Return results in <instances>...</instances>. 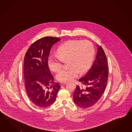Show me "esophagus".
I'll return each mask as SVG.
<instances>
[{
  "label": "esophagus",
  "mask_w": 132,
  "mask_h": 132,
  "mask_svg": "<svg viewBox=\"0 0 132 132\" xmlns=\"http://www.w3.org/2000/svg\"><path fill=\"white\" fill-rule=\"evenodd\" d=\"M66 84V82H60V86H63V85H65Z\"/></svg>",
  "instance_id": "34e87169"
}]
</instances>
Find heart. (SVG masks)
I'll use <instances>...</instances> for the list:
<instances>
[{"instance_id": "1", "label": "heart", "mask_w": 132, "mask_h": 132, "mask_svg": "<svg viewBox=\"0 0 132 132\" xmlns=\"http://www.w3.org/2000/svg\"><path fill=\"white\" fill-rule=\"evenodd\" d=\"M57 56L50 55L48 65L51 70L57 72L62 67L63 62L69 60L67 70L60 71L56 79L61 82H68L84 73L91 66L95 55L92 44L87 40H70L61 44L57 50Z\"/></svg>"}]
</instances>
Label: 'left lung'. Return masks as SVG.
<instances>
[{
    "label": "left lung",
    "instance_id": "left-lung-1",
    "mask_svg": "<svg viewBox=\"0 0 132 132\" xmlns=\"http://www.w3.org/2000/svg\"><path fill=\"white\" fill-rule=\"evenodd\" d=\"M97 46L94 63L85 76L79 80L82 85H77L73 94L74 102L83 109L91 107L97 102L108 82L109 69L106 57L102 48L98 45Z\"/></svg>",
    "mask_w": 132,
    "mask_h": 132
}]
</instances>
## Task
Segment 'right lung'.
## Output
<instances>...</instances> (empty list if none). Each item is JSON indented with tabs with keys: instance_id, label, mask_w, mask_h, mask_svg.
<instances>
[{
	"instance_id": "obj_1",
	"label": "right lung",
	"mask_w": 132,
	"mask_h": 132,
	"mask_svg": "<svg viewBox=\"0 0 132 132\" xmlns=\"http://www.w3.org/2000/svg\"><path fill=\"white\" fill-rule=\"evenodd\" d=\"M60 38L47 36L35 42L28 49L24 58V87L30 100L40 108H46L55 101L61 88L53 82L48 65V59L53 44Z\"/></svg>"
}]
</instances>
